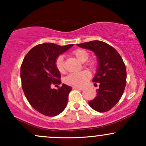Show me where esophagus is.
I'll return each instance as SVG.
<instances>
[{
    "label": "esophagus",
    "instance_id": "esophagus-1",
    "mask_svg": "<svg viewBox=\"0 0 146 146\" xmlns=\"http://www.w3.org/2000/svg\"><path fill=\"white\" fill-rule=\"evenodd\" d=\"M73 89L81 90H82L84 89V88L83 87H78V86H73Z\"/></svg>",
    "mask_w": 146,
    "mask_h": 146
}]
</instances>
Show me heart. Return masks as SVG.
<instances>
[{
    "mask_svg": "<svg viewBox=\"0 0 146 146\" xmlns=\"http://www.w3.org/2000/svg\"><path fill=\"white\" fill-rule=\"evenodd\" d=\"M73 55L77 59L82 62H85L89 58V53L84 48H77L73 51ZM87 65L90 67L94 68L97 66V62L94 60H89L87 62ZM55 65L58 71L62 73L64 72V56L60 55L56 58ZM90 78V73L88 71H84L80 73H71L68 75L64 79V82L66 84L73 86H83L87 83Z\"/></svg>",
    "mask_w": 146,
    "mask_h": 146,
    "instance_id": "obj_1",
    "label": "heart"
}]
</instances>
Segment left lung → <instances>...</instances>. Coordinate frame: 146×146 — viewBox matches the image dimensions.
Returning <instances> with one entry per match:
<instances>
[{
    "mask_svg": "<svg viewBox=\"0 0 146 146\" xmlns=\"http://www.w3.org/2000/svg\"><path fill=\"white\" fill-rule=\"evenodd\" d=\"M77 45L93 51L99 62L93 82L100 83V88L97 96L88 104L98 112L108 111L119 101L125 89L126 68L122 58L115 48L104 42L93 40Z\"/></svg>",
    "mask_w": 146,
    "mask_h": 146,
    "instance_id": "obj_1",
    "label": "left lung"
}]
</instances>
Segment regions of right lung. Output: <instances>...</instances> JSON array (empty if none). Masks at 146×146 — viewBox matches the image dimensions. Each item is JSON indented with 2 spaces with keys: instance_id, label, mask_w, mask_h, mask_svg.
Returning <instances> with one entry per match:
<instances>
[{
  "instance_id": "obj_1",
  "label": "right lung",
  "mask_w": 146,
  "mask_h": 146,
  "mask_svg": "<svg viewBox=\"0 0 146 146\" xmlns=\"http://www.w3.org/2000/svg\"><path fill=\"white\" fill-rule=\"evenodd\" d=\"M72 46L53 43L36 45L28 52L21 64L22 88L25 97L35 110L46 116L59 115L67 105L71 87L64 84L58 89L51 86L61 84L60 73L55 65L56 58Z\"/></svg>"
}]
</instances>
